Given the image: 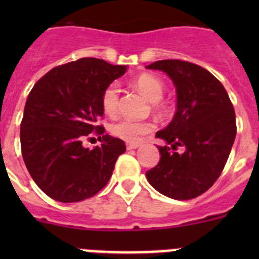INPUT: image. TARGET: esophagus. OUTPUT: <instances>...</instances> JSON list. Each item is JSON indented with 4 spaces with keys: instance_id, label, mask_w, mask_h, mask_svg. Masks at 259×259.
<instances>
[{
    "instance_id": "1",
    "label": "esophagus",
    "mask_w": 259,
    "mask_h": 259,
    "mask_svg": "<svg viewBox=\"0 0 259 259\" xmlns=\"http://www.w3.org/2000/svg\"><path fill=\"white\" fill-rule=\"evenodd\" d=\"M127 145V149L128 150H132V149H137L139 146H140V144H137V143H127L125 144Z\"/></svg>"
}]
</instances>
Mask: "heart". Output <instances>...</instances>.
I'll list each match as a JSON object with an SVG mask.
<instances>
[{"label": "heart", "instance_id": "1", "mask_svg": "<svg viewBox=\"0 0 259 259\" xmlns=\"http://www.w3.org/2000/svg\"><path fill=\"white\" fill-rule=\"evenodd\" d=\"M134 85L144 97L150 102H157L158 109L163 110L164 106L158 104L163 95L164 84L159 77L152 74H141L135 77ZM101 105L105 114L113 116L118 113L119 89L116 84H110L102 93ZM154 128L149 120H135V119H119L110 125V132L125 143H139L145 135Z\"/></svg>", "mask_w": 259, "mask_h": 259}]
</instances>
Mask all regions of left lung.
<instances>
[{
	"label": "left lung",
	"mask_w": 259,
	"mask_h": 259,
	"mask_svg": "<svg viewBox=\"0 0 259 259\" xmlns=\"http://www.w3.org/2000/svg\"><path fill=\"white\" fill-rule=\"evenodd\" d=\"M146 68L163 71L176 89L175 115L155 134L166 145L158 146L161 159L146 171V179L167 197L191 200L206 192L224 168L236 137L235 110L221 81L201 66L163 59Z\"/></svg>",
	"instance_id": "obj_1"
}]
</instances>
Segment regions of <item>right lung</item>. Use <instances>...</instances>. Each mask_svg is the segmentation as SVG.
<instances>
[{
  "mask_svg": "<svg viewBox=\"0 0 259 259\" xmlns=\"http://www.w3.org/2000/svg\"><path fill=\"white\" fill-rule=\"evenodd\" d=\"M127 66L80 58L50 70L29 92L20 124L27 170L41 191L59 202H79L101 191L125 145L104 135L102 93L125 74ZM96 131L102 145L92 151L82 140Z\"/></svg>",
  "mask_w": 259,
  "mask_h": 259,
  "instance_id": "obj_1",
  "label": "right lung"
}]
</instances>
